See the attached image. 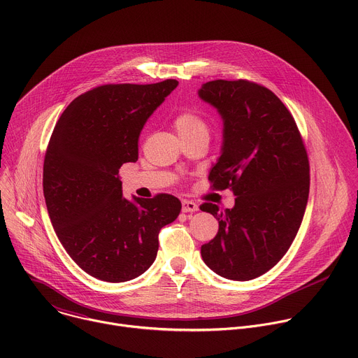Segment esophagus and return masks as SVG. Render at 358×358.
I'll return each instance as SVG.
<instances>
[{
  "label": "esophagus",
  "instance_id": "esophagus-1",
  "mask_svg": "<svg viewBox=\"0 0 358 358\" xmlns=\"http://www.w3.org/2000/svg\"><path fill=\"white\" fill-rule=\"evenodd\" d=\"M181 210H182V213H195V211H198V206L192 201L184 199L181 202Z\"/></svg>",
  "mask_w": 358,
  "mask_h": 358
}]
</instances>
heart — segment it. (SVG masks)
<instances>
[{
    "instance_id": "obj_1",
    "label": "heart",
    "mask_w": 358,
    "mask_h": 358,
    "mask_svg": "<svg viewBox=\"0 0 358 358\" xmlns=\"http://www.w3.org/2000/svg\"><path fill=\"white\" fill-rule=\"evenodd\" d=\"M174 126L181 136L189 137V136H207L208 137V123L199 113L194 110H185L177 115L174 120Z\"/></svg>"
}]
</instances>
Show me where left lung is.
<instances>
[{"label": "left lung", "instance_id": "1", "mask_svg": "<svg viewBox=\"0 0 358 358\" xmlns=\"http://www.w3.org/2000/svg\"><path fill=\"white\" fill-rule=\"evenodd\" d=\"M198 96L222 119L221 156L208 178L236 195L224 211L211 202L201 206L220 222L201 257L225 279L250 280L283 258L300 228L310 185L308 155L294 119L269 89L213 80Z\"/></svg>", "mask_w": 358, "mask_h": 358}]
</instances>
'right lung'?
Instances as JSON below:
<instances>
[{
  "label": "right lung",
  "mask_w": 358,
  "mask_h": 358,
  "mask_svg": "<svg viewBox=\"0 0 358 358\" xmlns=\"http://www.w3.org/2000/svg\"><path fill=\"white\" fill-rule=\"evenodd\" d=\"M177 85L99 86L72 101L50 136L43 162L48 214L69 257L99 280L144 273L157 257L160 229L181 211L169 194L124 198L117 177L138 159L143 126Z\"/></svg>",
  "instance_id": "1"
}]
</instances>
